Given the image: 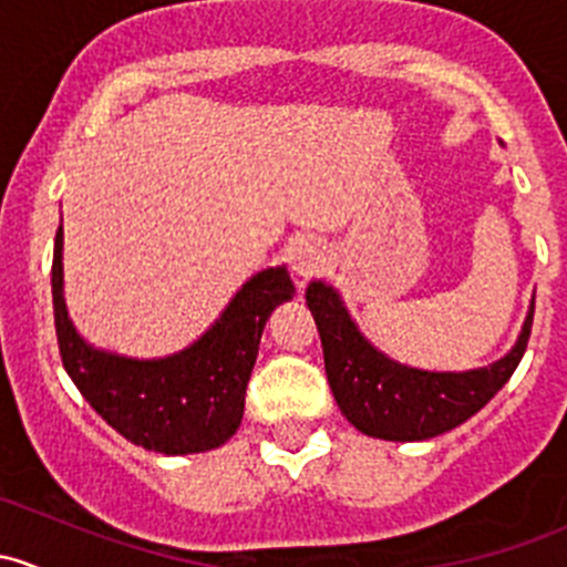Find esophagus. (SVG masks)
<instances>
[{
  "label": "esophagus",
  "mask_w": 567,
  "mask_h": 567,
  "mask_svg": "<svg viewBox=\"0 0 567 567\" xmlns=\"http://www.w3.org/2000/svg\"><path fill=\"white\" fill-rule=\"evenodd\" d=\"M288 262L299 279L316 277L326 262V247L316 238H296L288 244Z\"/></svg>",
  "instance_id": "1"
}]
</instances>
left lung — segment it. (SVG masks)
I'll list each match as a JSON object with an SVG mask.
<instances>
[{"instance_id": "left-lung-1", "label": "left lung", "mask_w": 567, "mask_h": 567, "mask_svg": "<svg viewBox=\"0 0 567 567\" xmlns=\"http://www.w3.org/2000/svg\"><path fill=\"white\" fill-rule=\"evenodd\" d=\"M307 307L323 346L331 394L357 431L384 442H425L477 414L513 375L527 351L535 301L516 346L496 362L474 370H420L386 357L359 331L331 285L312 279Z\"/></svg>"}]
</instances>
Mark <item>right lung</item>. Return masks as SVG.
Returning a JSON list of instances; mask_svg holds the SVG:
<instances>
[{"label": "right lung", "instance_id": "obj_1", "mask_svg": "<svg viewBox=\"0 0 567 567\" xmlns=\"http://www.w3.org/2000/svg\"><path fill=\"white\" fill-rule=\"evenodd\" d=\"M285 266L262 268L241 285L199 340L162 359L104 351L73 326L62 293V225L51 262L60 357L79 392L136 447L164 455L208 453L238 431L262 326L293 299Z\"/></svg>", "mask_w": 567, "mask_h": 567}]
</instances>
